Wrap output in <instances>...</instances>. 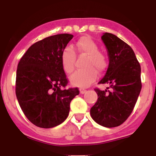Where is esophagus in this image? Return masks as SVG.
<instances>
[{
    "label": "esophagus",
    "instance_id": "34e87169",
    "mask_svg": "<svg viewBox=\"0 0 156 156\" xmlns=\"http://www.w3.org/2000/svg\"><path fill=\"white\" fill-rule=\"evenodd\" d=\"M79 90H80V94H85L86 92H87V90L84 89V88H80Z\"/></svg>",
    "mask_w": 156,
    "mask_h": 156
}]
</instances>
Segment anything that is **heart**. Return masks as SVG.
<instances>
[{"instance_id":"1","label":"heart","mask_w":156,"mask_h":156,"mask_svg":"<svg viewBox=\"0 0 156 156\" xmlns=\"http://www.w3.org/2000/svg\"><path fill=\"white\" fill-rule=\"evenodd\" d=\"M75 50L79 54L85 55L84 62V69L74 72L70 77V82L74 86L87 87L94 82L97 77V72L102 73L107 68V59L106 55L99 51L98 45L88 36H83L77 41ZM75 53L70 47H66L61 54L62 68L66 73H71L74 69Z\"/></svg>"}]
</instances>
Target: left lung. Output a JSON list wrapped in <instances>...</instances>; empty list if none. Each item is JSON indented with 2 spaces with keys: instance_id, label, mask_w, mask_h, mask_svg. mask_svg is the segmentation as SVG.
<instances>
[{
  "instance_id": "obj_1",
  "label": "left lung",
  "mask_w": 156,
  "mask_h": 156,
  "mask_svg": "<svg viewBox=\"0 0 156 156\" xmlns=\"http://www.w3.org/2000/svg\"><path fill=\"white\" fill-rule=\"evenodd\" d=\"M101 38L107 48L109 63L99 84L109 87L105 90L94 89L98 99L90 108V115L99 125L114 127L124 123L134 108L142 87L141 68L133 50L125 41L107 32Z\"/></svg>"
}]
</instances>
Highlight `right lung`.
<instances>
[{
    "mask_svg": "<svg viewBox=\"0 0 156 156\" xmlns=\"http://www.w3.org/2000/svg\"><path fill=\"white\" fill-rule=\"evenodd\" d=\"M73 37L59 34L31 45L20 59L16 70V95L28 119L42 128L60 125L68 117L70 103L79 94L68 84L61 62L62 50Z\"/></svg>",
    "mask_w": 156,
    "mask_h": 156,
    "instance_id": "add662e5",
    "label": "right lung"
}]
</instances>
